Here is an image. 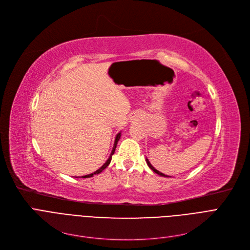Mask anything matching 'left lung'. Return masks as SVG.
Listing matches in <instances>:
<instances>
[{"instance_id": "obj_1", "label": "left lung", "mask_w": 250, "mask_h": 250, "mask_svg": "<svg viewBox=\"0 0 250 250\" xmlns=\"http://www.w3.org/2000/svg\"><path fill=\"white\" fill-rule=\"evenodd\" d=\"M146 161H147V164H148V166H149V167H150V168H151V169H152V170H153V171H154V172H155V173H157V174H159V175H160V176H165V177H168V176H167V175H165V174H163V173H161V172H160V171H158V170H156V169H155V168H154V167H153V166H152V164H151V163H150V162H149V160H148V159H146Z\"/></svg>"}]
</instances>
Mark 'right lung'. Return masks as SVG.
Returning a JSON list of instances; mask_svg holds the SVG:
<instances>
[{"label":"right lung","mask_w":250,"mask_h":250,"mask_svg":"<svg viewBox=\"0 0 250 250\" xmlns=\"http://www.w3.org/2000/svg\"><path fill=\"white\" fill-rule=\"evenodd\" d=\"M120 138H121V133H118L117 135H116V137H115V141H114V145H113V148H112V151H111V154H110V156H109V158L107 159V161L105 162L98 170H96L95 172H93V173H91V174H88V175H84V176H82V178H88V177H92L93 175H95V174H99L100 172H102L103 170L106 168L108 165H109V163H110V161H111V157H112V155L114 154V151H115V148H116V145H117V142H118V140H120Z\"/></svg>","instance_id":"add662e5"}]
</instances>
